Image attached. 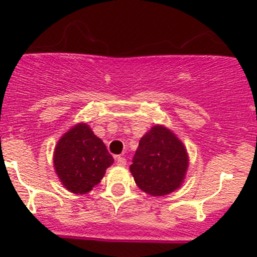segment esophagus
Instances as JSON below:
<instances>
[{
    "label": "esophagus",
    "mask_w": 257,
    "mask_h": 257,
    "mask_svg": "<svg viewBox=\"0 0 257 257\" xmlns=\"http://www.w3.org/2000/svg\"><path fill=\"white\" fill-rule=\"evenodd\" d=\"M115 160H116V164L120 165V167H124V165H126V159L124 157H120V155H118V157H115Z\"/></svg>",
    "instance_id": "34e87169"
}]
</instances>
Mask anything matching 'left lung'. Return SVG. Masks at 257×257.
Masks as SVG:
<instances>
[{"mask_svg":"<svg viewBox=\"0 0 257 257\" xmlns=\"http://www.w3.org/2000/svg\"><path fill=\"white\" fill-rule=\"evenodd\" d=\"M188 167V153L178 137L167 126L154 125L142 137L131 173L144 193L163 196L180 188Z\"/></svg>","mask_w":257,"mask_h":257,"instance_id":"obj_1","label":"left lung"}]
</instances>
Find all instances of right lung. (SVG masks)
<instances>
[{"mask_svg":"<svg viewBox=\"0 0 257 257\" xmlns=\"http://www.w3.org/2000/svg\"><path fill=\"white\" fill-rule=\"evenodd\" d=\"M114 159L102 139L89 125L78 123L64 133L56 145L54 170L66 189L87 194L100 183Z\"/></svg>","mask_w":257,"mask_h":257,"instance_id":"obj_1","label":"right lung"}]
</instances>
